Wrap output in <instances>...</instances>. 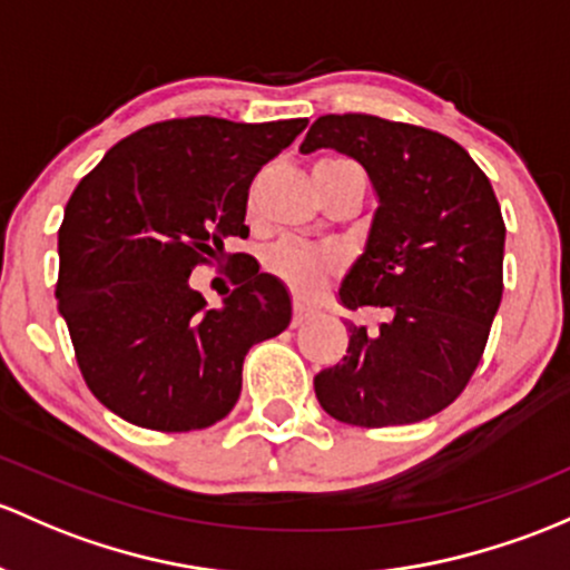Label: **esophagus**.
<instances>
[{
  "label": "esophagus",
  "mask_w": 570,
  "mask_h": 570,
  "mask_svg": "<svg viewBox=\"0 0 570 570\" xmlns=\"http://www.w3.org/2000/svg\"><path fill=\"white\" fill-rule=\"evenodd\" d=\"M311 320V308H305L303 303H295V316H292V327H301L303 322Z\"/></svg>",
  "instance_id": "1"
}]
</instances>
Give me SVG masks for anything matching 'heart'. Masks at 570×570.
Listing matches in <instances>:
<instances>
[{
  "label": "heart",
  "mask_w": 570,
  "mask_h": 570,
  "mask_svg": "<svg viewBox=\"0 0 570 570\" xmlns=\"http://www.w3.org/2000/svg\"><path fill=\"white\" fill-rule=\"evenodd\" d=\"M320 166H352V169H357L350 160H325ZM267 267L278 278H284L297 295L311 297L338 269V256L327 248H305L301 243L284 239L267 254Z\"/></svg>",
  "instance_id": "1"
}]
</instances>
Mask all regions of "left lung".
<instances>
[{"label": "left lung", "mask_w": 570, "mask_h": 570, "mask_svg": "<svg viewBox=\"0 0 570 570\" xmlns=\"http://www.w3.org/2000/svg\"><path fill=\"white\" fill-rule=\"evenodd\" d=\"M316 149L357 160L376 196L335 297L350 311H391L374 333L350 325L344 361L314 376L316 399L350 426L426 421L464 391L500 308L505 224L494 190L453 139L371 114L320 117L301 144L303 155Z\"/></svg>", "instance_id": "1"}]
</instances>
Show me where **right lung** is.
Masks as SVG:
<instances>
[{"instance_id":"obj_1","label":"right lung","mask_w":570,"mask_h":570,"mask_svg":"<svg viewBox=\"0 0 570 570\" xmlns=\"http://www.w3.org/2000/svg\"><path fill=\"white\" fill-rule=\"evenodd\" d=\"M305 125L169 119L114 144L76 185L59 226L57 308L114 415L155 431L213 426L237 404L250 346L289 327V289L259 265L239 269L220 305L188 278L226 239L248 237L250 179Z\"/></svg>"}]
</instances>
